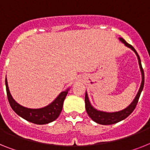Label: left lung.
Instances as JSON below:
<instances>
[{"label":"left lung","instance_id":"obj_1","mask_svg":"<svg viewBox=\"0 0 150 150\" xmlns=\"http://www.w3.org/2000/svg\"><path fill=\"white\" fill-rule=\"evenodd\" d=\"M120 40L122 42H124L127 47L130 48L132 50H133V51L135 52V53L137 54L138 60H139V67H140V70H141L142 73V83L141 85H140V88H139V91L137 93L135 99L133 100V101L131 103V104L129 105L127 108H125L124 110H120V111L118 112H114V113H107V112L99 111V110H97L96 109H94V108L91 105L90 102H89L88 98V94H87V93L85 94V109H86L87 113H88L89 117H90L94 122H96L98 124H103V125H110V124H116V123L121 121V120H124L125 118L127 117L128 116L131 114L132 112L133 111V110L135 109L137 103H138V100H139L141 91L143 88V85H144V71H143V67H142L141 61H140V58H139V55H138V53H137V51L135 50V49H134L130 44L127 43V42H126L124 39L120 38Z\"/></svg>","mask_w":150,"mask_h":150}]
</instances>
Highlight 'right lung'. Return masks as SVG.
Listing matches in <instances>:
<instances>
[{"mask_svg":"<svg viewBox=\"0 0 150 150\" xmlns=\"http://www.w3.org/2000/svg\"><path fill=\"white\" fill-rule=\"evenodd\" d=\"M5 84L7 99L13 111L27 121L36 124H49L57 119L62 110L64 100L68 94V90L64 91L50 105L40 109H30L22 107L12 98L7 86V78L5 79Z\"/></svg>","mask_w":150,"mask_h":150,"instance_id":"1","label":"right lung"}]
</instances>
